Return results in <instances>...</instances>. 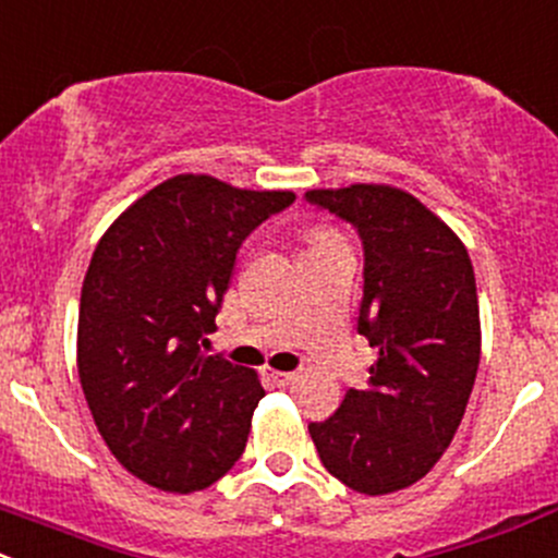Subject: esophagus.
Returning <instances> with one entry per match:
<instances>
[{"mask_svg": "<svg viewBox=\"0 0 558 558\" xmlns=\"http://www.w3.org/2000/svg\"><path fill=\"white\" fill-rule=\"evenodd\" d=\"M266 381H271V387H287L290 381H295V373H287V371H274V367H266L263 371Z\"/></svg>", "mask_w": 558, "mask_h": 558, "instance_id": "esophagus-1", "label": "esophagus"}]
</instances>
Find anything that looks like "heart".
Instances as JSON below:
<instances>
[{
	"mask_svg": "<svg viewBox=\"0 0 558 558\" xmlns=\"http://www.w3.org/2000/svg\"><path fill=\"white\" fill-rule=\"evenodd\" d=\"M330 233H332V231H317V233H314L312 239H319V236H330Z\"/></svg>",
	"mask_w": 558,
	"mask_h": 558,
	"instance_id": "heart-1",
	"label": "heart"
}]
</instances>
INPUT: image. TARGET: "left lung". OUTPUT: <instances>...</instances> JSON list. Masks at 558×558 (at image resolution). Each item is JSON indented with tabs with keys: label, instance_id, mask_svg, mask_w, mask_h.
I'll return each mask as SVG.
<instances>
[{
	"label": "left lung",
	"instance_id": "1",
	"mask_svg": "<svg viewBox=\"0 0 558 558\" xmlns=\"http://www.w3.org/2000/svg\"><path fill=\"white\" fill-rule=\"evenodd\" d=\"M357 228L365 287L357 330L373 349L367 387L308 424L322 464L349 489H408L449 449L481 360L475 274L462 239L416 195L357 182L308 191Z\"/></svg>",
	"mask_w": 558,
	"mask_h": 558
}]
</instances>
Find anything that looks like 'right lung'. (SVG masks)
Listing matches in <instances>:
<instances>
[{
	"mask_svg": "<svg viewBox=\"0 0 558 558\" xmlns=\"http://www.w3.org/2000/svg\"><path fill=\"white\" fill-rule=\"evenodd\" d=\"M292 201V191L177 174L96 244L80 295V384L107 449L147 486L201 492L244 451L266 389L252 367L206 357L201 341L241 241Z\"/></svg>",
	"mask_w": 558,
	"mask_h": 558,
	"instance_id": "obj_1",
	"label": "right lung"
}]
</instances>
